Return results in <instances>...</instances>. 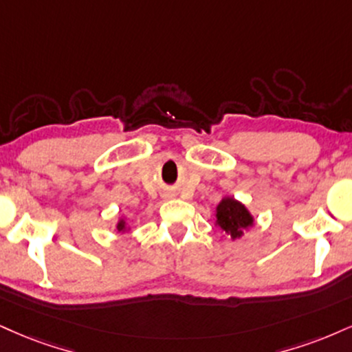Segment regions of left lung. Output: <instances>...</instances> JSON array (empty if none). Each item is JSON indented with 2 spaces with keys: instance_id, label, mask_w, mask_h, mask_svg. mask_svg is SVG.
Here are the masks:
<instances>
[{
  "instance_id": "obj_1",
  "label": "left lung",
  "mask_w": 352,
  "mask_h": 352,
  "mask_svg": "<svg viewBox=\"0 0 352 352\" xmlns=\"http://www.w3.org/2000/svg\"><path fill=\"white\" fill-rule=\"evenodd\" d=\"M217 223L223 231L230 232L232 238H241L245 228L252 224V217L244 205L234 198H224L217 208Z\"/></svg>"
}]
</instances>
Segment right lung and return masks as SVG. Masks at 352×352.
<instances>
[{"label":"right lung","instance_id":"obj_1","mask_svg":"<svg viewBox=\"0 0 352 352\" xmlns=\"http://www.w3.org/2000/svg\"><path fill=\"white\" fill-rule=\"evenodd\" d=\"M124 230V221H120L118 223V231H122Z\"/></svg>","mask_w":352,"mask_h":352}]
</instances>
